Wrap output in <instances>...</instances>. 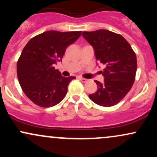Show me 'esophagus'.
Returning a JSON list of instances; mask_svg holds the SVG:
<instances>
[{
    "instance_id": "esophagus-1",
    "label": "esophagus",
    "mask_w": 157,
    "mask_h": 157,
    "mask_svg": "<svg viewBox=\"0 0 157 157\" xmlns=\"http://www.w3.org/2000/svg\"><path fill=\"white\" fill-rule=\"evenodd\" d=\"M80 80L82 81V82H89V79H86V78H82V77H80Z\"/></svg>"
}]
</instances>
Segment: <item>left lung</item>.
<instances>
[{
	"label": "left lung",
	"mask_w": 157,
	"mask_h": 157,
	"mask_svg": "<svg viewBox=\"0 0 157 157\" xmlns=\"http://www.w3.org/2000/svg\"><path fill=\"white\" fill-rule=\"evenodd\" d=\"M82 35L93 46L97 60L105 66L103 82L94 81L97 90L89 95L90 100L105 107L115 105L134 84L137 67L136 54L121 35L109 30L83 32Z\"/></svg>",
	"instance_id": "obj_1"
}]
</instances>
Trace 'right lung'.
I'll return each instance as SVG.
<instances>
[{"instance_id": "right-lung-1", "label": "right lung", "mask_w": 157, "mask_h": 157, "mask_svg": "<svg viewBox=\"0 0 157 157\" xmlns=\"http://www.w3.org/2000/svg\"><path fill=\"white\" fill-rule=\"evenodd\" d=\"M81 31H47L32 37L23 48L17 63L21 89L37 105L48 108L63 100L68 86L76 77H63L54 65L62 61L66 48L81 35Z\"/></svg>"}]
</instances>
